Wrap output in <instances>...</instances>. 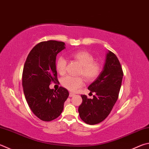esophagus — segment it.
Instances as JSON below:
<instances>
[{"label":"esophagus","instance_id":"esophagus-1","mask_svg":"<svg viewBox=\"0 0 149 149\" xmlns=\"http://www.w3.org/2000/svg\"><path fill=\"white\" fill-rule=\"evenodd\" d=\"M74 95H75V94L73 93H70V94H69V96L70 97H73Z\"/></svg>","mask_w":149,"mask_h":149}]
</instances>
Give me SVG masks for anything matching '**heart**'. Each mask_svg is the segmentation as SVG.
<instances>
[{
  "instance_id": "heart-1",
  "label": "heart",
  "mask_w": 149,
  "mask_h": 149,
  "mask_svg": "<svg viewBox=\"0 0 149 149\" xmlns=\"http://www.w3.org/2000/svg\"><path fill=\"white\" fill-rule=\"evenodd\" d=\"M72 57L77 61L81 65L79 75H83L86 81H92L98 76L101 68L100 64L94 61L93 56L86 51H78L72 54ZM67 61L63 56H59L56 62V71L61 75L66 74ZM61 84L64 88L70 91H75L83 85L81 77L66 76L61 81Z\"/></svg>"
}]
</instances>
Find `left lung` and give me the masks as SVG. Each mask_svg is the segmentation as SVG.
Instances as JSON below:
<instances>
[{"mask_svg": "<svg viewBox=\"0 0 149 149\" xmlns=\"http://www.w3.org/2000/svg\"><path fill=\"white\" fill-rule=\"evenodd\" d=\"M123 72L114 53L108 51L102 71L88 86L93 99L81 95L82 104L78 108L79 117L85 123L94 125L105 119L117 102L120 89Z\"/></svg>", "mask_w": 149, "mask_h": 149, "instance_id": "left-lung-1", "label": "left lung"}]
</instances>
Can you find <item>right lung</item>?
<instances>
[{
    "instance_id": "add662e5",
    "label": "right lung",
    "mask_w": 149,
    "mask_h": 149,
    "mask_svg": "<svg viewBox=\"0 0 149 149\" xmlns=\"http://www.w3.org/2000/svg\"><path fill=\"white\" fill-rule=\"evenodd\" d=\"M65 48L63 42H40L29 53L24 65V94L32 111L42 120L51 121L59 117L69 96L68 90L62 86L57 91L49 88L51 83L58 81L56 55Z\"/></svg>"
}]
</instances>
